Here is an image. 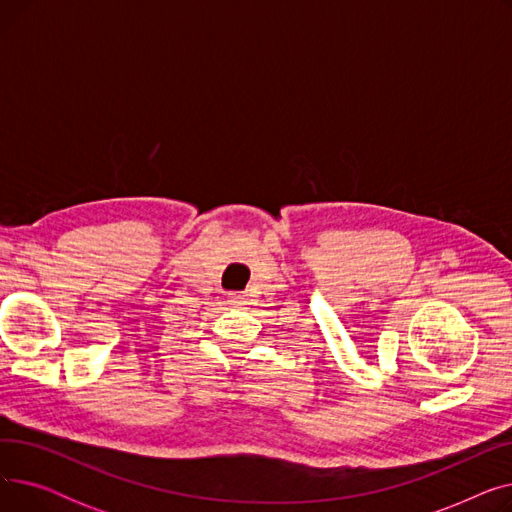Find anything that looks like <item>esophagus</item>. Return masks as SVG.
<instances>
[{"mask_svg": "<svg viewBox=\"0 0 512 512\" xmlns=\"http://www.w3.org/2000/svg\"><path fill=\"white\" fill-rule=\"evenodd\" d=\"M230 303H234V305H238V307H240V305H245V303H247V301H242V299H240V297H234V299H232V301H230Z\"/></svg>", "mask_w": 512, "mask_h": 512, "instance_id": "34e87169", "label": "esophagus"}]
</instances>
